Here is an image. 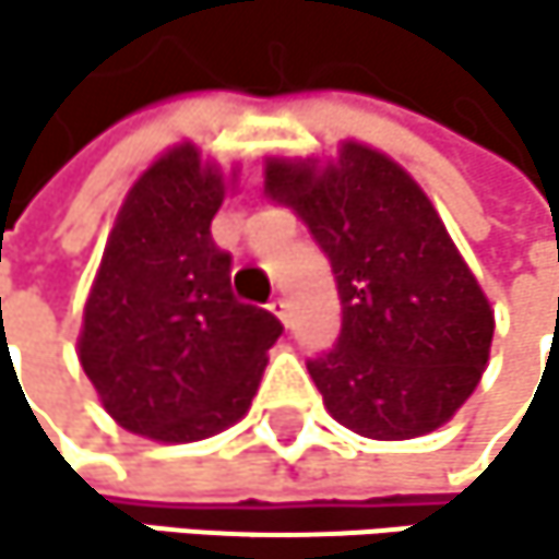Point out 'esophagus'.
<instances>
[{
    "label": "esophagus",
    "instance_id": "34e87169",
    "mask_svg": "<svg viewBox=\"0 0 559 559\" xmlns=\"http://www.w3.org/2000/svg\"><path fill=\"white\" fill-rule=\"evenodd\" d=\"M267 308H271V314H274V318L288 321V311H292V305H288V298H285V295H274V298L267 301Z\"/></svg>",
    "mask_w": 559,
    "mask_h": 559
}]
</instances>
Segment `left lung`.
I'll list each match as a JSON object with an SVG mask.
<instances>
[{
  "instance_id": "8db88e82",
  "label": "left lung",
  "mask_w": 559,
  "mask_h": 559,
  "mask_svg": "<svg viewBox=\"0 0 559 559\" xmlns=\"http://www.w3.org/2000/svg\"><path fill=\"white\" fill-rule=\"evenodd\" d=\"M264 194L332 261L342 332L308 361L325 409L369 439H416L453 419L489 361L492 308L423 187L345 140L329 164L271 157Z\"/></svg>"
}]
</instances>
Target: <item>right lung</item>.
Listing matches in <instances>:
<instances>
[{
	"instance_id": "right-lung-1",
	"label": "right lung",
	"mask_w": 559,
	"mask_h": 559,
	"mask_svg": "<svg viewBox=\"0 0 559 559\" xmlns=\"http://www.w3.org/2000/svg\"><path fill=\"white\" fill-rule=\"evenodd\" d=\"M227 180L177 143L117 214L83 308L80 365L103 409L157 442H198L238 423L282 321L230 292V254L211 238Z\"/></svg>"
}]
</instances>
